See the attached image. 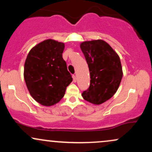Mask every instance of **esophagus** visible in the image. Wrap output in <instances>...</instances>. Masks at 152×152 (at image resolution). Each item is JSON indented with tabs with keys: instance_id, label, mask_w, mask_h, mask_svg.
Masks as SVG:
<instances>
[{
	"instance_id": "34e87169",
	"label": "esophagus",
	"mask_w": 152,
	"mask_h": 152,
	"mask_svg": "<svg viewBox=\"0 0 152 152\" xmlns=\"http://www.w3.org/2000/svg\"><path fill=\"white\" fill-rule=\"evenodd\" d=\"M73 80H74V82H76V75H73Z\"/></svg>"
}]
</instances>
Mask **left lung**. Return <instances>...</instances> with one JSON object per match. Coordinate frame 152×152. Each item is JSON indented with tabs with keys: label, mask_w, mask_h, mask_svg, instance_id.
Here are the masks:
<instances>
[{
	"label": "left lung",
	"mask_w": 152,
	"mask_h": 152,
	"mask_svg": "<svg viewBox=\"0 0 152 152\" xmlns=\"http://www.w3.org/2000/svg\"><path fill=\"white\" fill-rule=\"evenodd\" d=\"M80 48L90 72V86L82 94L87 102L100 105L117 91L123 76L121 61L116 52L103 40L83 41Z\"/></svg>",
	"instance_id": "1"
}]
</instances>
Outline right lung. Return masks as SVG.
I'll return each mask as SVG.
<instances>
[{"label":"right lung","instance_id":"add662e5","mask_svg":"<svg viewBox=\"0 0 152 152\" xmlns=\"http://www.w3.org/2000/svg\"><path fill=\"white\" fill-rule=\"evenodd\" d=\"M65 45L47 39L31 48L24 64V79L31 96L40 104H57L72 81L62 53Z\"/></svg>","mask_w":152,"mask_h":152}]
</instances>
